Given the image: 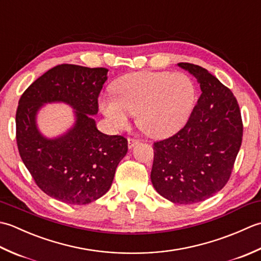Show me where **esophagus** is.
Listing matches in <instances>:
<instances>
[{"instance_id": "1", "label": "esophagus", "mask_w": 261, "mask_h": 261, "mask_svg": "<svg viewBox=\"0 0 261 261\" xmlns=\"http://www.w3.org/2000/svg\"><path fill=\"white\" fill-rule=\"evenodd\" d=\"M139 142L140 141L138 140V139H134V138H129V139H127V147H129V149H132L136 145H138V143H139Z\"/></svg>"}]
</instances>
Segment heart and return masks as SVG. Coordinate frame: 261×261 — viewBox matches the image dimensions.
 <instances>
[{"instance_id": "obj_1", "label": "heart", "mask_w": 261, "mask_h": 261, "mask_svg": "<svg viewBox=\"0 0 261 261\" xmlns=\"http://www.w3.org/2000/svg\"><path fill=\"white\" fill-rule=\"evenodd\" d=\"M116 97L99 99V109L115 129L138 123L148 135L164 138L181 129L196 103V87L190 76L170 71H136L115 82Z\"/></svg>"}]
</instances>
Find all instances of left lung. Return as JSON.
<instances>
[{"mask_svg":"<svg viewBox=\"0 0 261 261\" xmlns=\"http://www.w3.org/2000/svg\"><path fill=\"white\" fill-rule=\"evenodd\" d=\"M197 80L201 96L186 125L153 143L151 182L177 204L205 201L229 180L242 141L241 113L233 94L201 66L179 63Z\"/></svg>","mask_w":261,"mask_h":261,"instance_id":"8db88e82","label":"left lung"}]
</instances>
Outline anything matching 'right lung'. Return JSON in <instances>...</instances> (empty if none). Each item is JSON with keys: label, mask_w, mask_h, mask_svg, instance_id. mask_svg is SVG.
Returning a JSON list of instances; mask_svg holds the SVG:
<instances>
[{"label": "right lung", "mask_w": 261, "mask_h": 261, "mask_svg": "<svg viewBox=\"0 0 261 261\" xmlns=\"http://www.w3.org/2000/svg\"><path fill=\"white\" fill-rule=\"evenodd\" d=\"M108 71L58 65L33 82L19 101L15 123L22 162L39 188L60 202L84 205L103 196L127 152L124 137L103 134L93 119ZM48 102L74 110V124L54 138L43 136L36 123L38 111Z\"/></svg>", "instance_id": "1"}]
</instances>
